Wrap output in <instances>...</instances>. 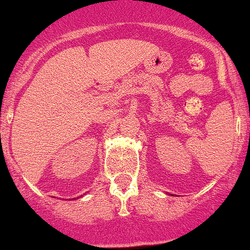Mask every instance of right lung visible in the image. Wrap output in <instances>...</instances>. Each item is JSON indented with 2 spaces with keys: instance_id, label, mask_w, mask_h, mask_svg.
I'll list each match as a JSON object with an SVG mask.
<instances>
[{
  "instance_id": "right-lung-1",
  "label": "right lung",
  "mask_w": 250,
  "mask_h": 250,
  "mask_svg": "<svg viewBox=\"0 0 250 250\" xmlns=\"http://www.w3.org/2000/svg\"><path fill=\"white\" fill-rule=\"evenodd\" d=\"M78 198H79V197H78Z\"/></svg>"
}]
</instances>
